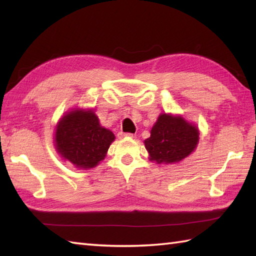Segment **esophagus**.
I'll return each instance as SVG.
<instances>
[{"label": "esophagus", "mask_w": 256, "mask_h": 256, "mask_svg": "<svg viewBox=\"0 0 256 256\" xmlns=\"http://www.w3.org/2000/svg\"><path fill=\"white\" fill-rule=\"evenodd\" d=\"M118 136L120 138H133V136H134V134H132V133H123V132H118Z\"/></svg>", "instance_id": "34e87169"}]
</instances>
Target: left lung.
Wrapping results in <instances>:
<instances>
[{"label":"left lung","mask_w":256,"mask_h":256,"mask_svg":"<svg viewBox=\"0 0 256 256\" xmlns=\"http://www.w3.org/2000/svg\"><path fill=\"white\" fill-rule=\"evenodd\" d=\"M198 140V128L182 118L160 114L144 143L150 160L160 164L184 160L194 152Z\"/></svg>","instance_id":"left-lung-1"}]
</instances>
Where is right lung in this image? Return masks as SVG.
Masks as SVG:
<instances>
[{"label": "right lung", "instance_id": "add662e5", "mask_svg": "<svg viewBox=\"0 0 256 256\" xmlns=\"http://www.w3.org/2000/svg\"><path fill=\"white\" fill-rule=\"evenodd\" d=\"M114 134L102 128L94 111L69 112L57 125L56 146L64 160L78 168H92L106 157Z\"/></svg>", "mask_w": 256, "mask_h": 256}]
</instances>
